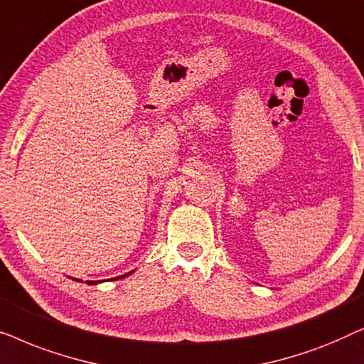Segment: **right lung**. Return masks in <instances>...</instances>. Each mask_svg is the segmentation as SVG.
<instances>
[{
	"instance_id": "right-lung-1",
	"label": "right lung",
	"mask_w": 364,
	"mask_h": 364,
	"mask_svg": "<svg viewBox=\"0 0 364 364\" xmlns=\"http://www.w3.org/2000/svg\"><path fill=\"white\" fill-rule=\"evenodd\" d=\"M127 275H129V273H127ZM122 277H126V275H122ZM117 278H121V277H117ZM76 280H77V278H76ZM86 283H87V285H96V283H99V282H86Z\"/></svg>"
}]
</instances>
